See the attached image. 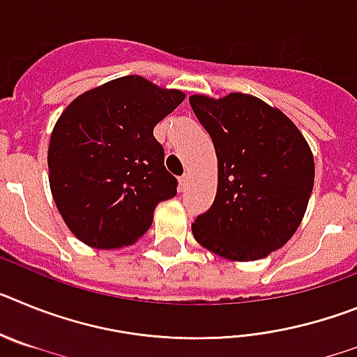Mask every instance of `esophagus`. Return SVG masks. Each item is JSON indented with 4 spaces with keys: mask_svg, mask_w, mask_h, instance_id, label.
<instances>
[{
    "mask_svg": "<svg viewBox=\"0 0 357 357\" xmlns=\"http://www.w3.org/2000/svg\"><path fill=\"white\" fill-rule=\"evenodd\" d=\"M188 182H189V176L188 175H182L181 178H178V188H181V191H184L185 185H188Z\"/></svg>",
    "mask_w": 357,
    "mask_h": 357,
    "instance_id": "esophagus-1",
    "label": "esophagus"
}]
</instances>
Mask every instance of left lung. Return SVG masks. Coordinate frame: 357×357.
I'll list each match as a JSON object with an SVG mask.
<instances>
[{
  "label": "left lung",
  "instance_id": "8db88e82",
  "mask_svg": "<svg viewBox=\"0 0 357 357\" xmlns=\"http://www.w3.org/2000/svg\"><path fill=\"white\" fill-rule=\"evenodd\" d=\"M189 103L218 159L216 198L191 225L195 239L223 259H263L301 225L314 184L313 151L282 110L257 96L191 94Z\"/></svg>",
  "mask_w": 357,
  "mask_h": 357
}]
</instances>
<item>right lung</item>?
<instances>
[{"label": "right lung", "instance_id": "right-lung-1", "mask_svg": "<svg viewBox=\"0 0 357 357\" xmlns=\"http://www.w3.org/2000/svg\"><path fill=\"white\" fill-rule=\"evenodd\" d=\"M139 75H127L77 96L53 127L50 189L62 220L87 247L134 245L160 202L176 195L153 127L184 102Z\"/></svg>", "mask_w": 357, "mask_h": 357}]
</instances>
